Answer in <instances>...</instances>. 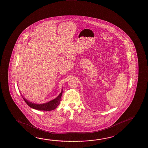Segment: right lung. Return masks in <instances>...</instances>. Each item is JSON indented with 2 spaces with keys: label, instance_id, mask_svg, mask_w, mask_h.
<instances>
[{
  "label": "right lung",
  "instance_id": "obj_1",
  "mask_svg": "<svg viewBox=\"0 0 148 148\" xmlns=\"http://www.w3.org/2000/svg\"><path fill=\"white\" fill-rule=\"evenodd\" d=\"M62 88L61 93L59 94V95L56 98L51 100L49 102L41 103V104H37L34 102L29 101L27 99H25L21 94V95L22 96L25 101L26 102V103L31 108L37 110H40V111H51L57 108L60 102V98L62 97Z\"/></svg>",
  "mask_w": 148,
  "mask_h": 148
}]
</instances>
